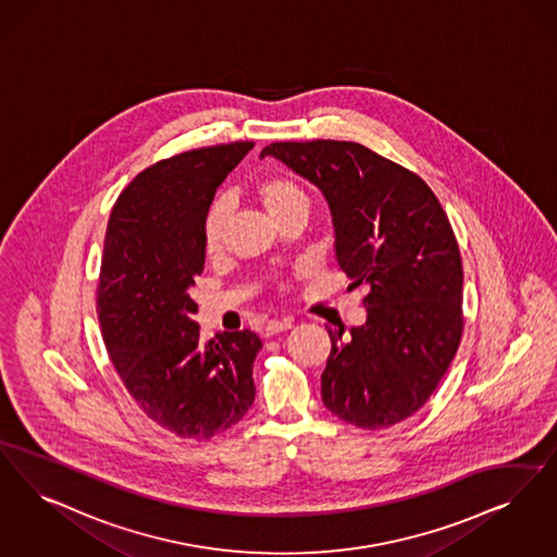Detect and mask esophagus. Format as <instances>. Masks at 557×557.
<instances>
[{
  "mask_svg": "<svg viewBox=\"0 0 557 557\" xmlns=\"http://www.w3.org/2000/svg\"><path fill=\"white\" fill-rule=\"evenodd\" d=\"M292 325H294V321L292 319H282V321H269L268 325H265V337H271V335L282 334V332H288L292 330Z\"/></svg>",
  "mask_w": 557,
  "mask_h": 557,
  "instance_id": "1",
  "label": "esophagus"
}]
</instances>
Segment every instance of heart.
Returning a JSON list of instances; mask_svg holds the SVG:
<instances>
[{"label": "heart", "instance_id": "b5f03b06", "mask_svg": "<svg viewBox=\"0 0 557 557\" xmlns=\"http://www.w3.org/2000/svg\"><path fill=\"white\" fill-rule=\"evenodd\" d=\"M255 197L265 207L271 220L275 223L286 220L292 213H309L311 197L307 188L292 176L275 174L257 182ZM227 227V205L220 200L215 202L202 223V243L209 255L222 252Z\"/></svg>", "mask_w": 557, "mask_h": 557}]
</instances>
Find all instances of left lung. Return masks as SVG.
Segmentation results:
<instances>
[{
  "instance_id": "left-lung-1",
  "label": "left lung",
  "mask_w": 557,
  "mask_h": 557,
  "mask_svg": "<svg viewBox=\"0 0 557 557\" xmlns=\"http://www.w3.org/2000/svg\"><path fill=\"white\" fill-rule=\"evenodd\" d=\"M330 202L335 259L367 286V323L327 327L321 398L337 419L377 431L431 398L462 339V257L442 202L421 176L350 140L271 143Z\"/></svg>"
}]
</instances>
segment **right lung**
<instances>
[{"instance_id": "right-lung-1", "label": "right lung", "mask_w": 557, "mask_h": 557, "mask_svg": "<svg viewBox=\"0 0 557 557\" xmlns=\"http://www.w3.org/2000/svg\"><path fill=\"white\" fill-rule=\"evenodd\" d=\"M252 147L238 140L157 161L122 190L108 222L97 284L108 355L138 408L184 440H211L255 401L259 335L205 344L188 294L205 268L211 200Z\"/></svg>"}]
</instances>
